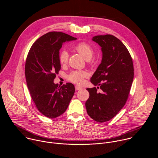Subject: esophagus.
Wrapping results in <instances>:
<instances>
[{
	"mask_svg": "<svg viewBox=\"0 0 158 158\" xmlns=\"http://www.w3.org/2000/svg\"><path fill=\"white\" fill-rule=\"evenodd\" d=\"M75 89H76V91H79V90H81L82 89V87H81L79 86H77V85H76L75 86Z\"/></svg>",
	"mask_w": 158,
	"mask_h": 158,
	"instance_id": "34e87169",
	"label": "esophagus"
}]
</instances>
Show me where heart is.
Masks as SVG:
<instances>
[{"mask_svg":"<svg viewBox=\"0 0 158 158\" xmlns=\"http://www.w3.org/2000/svg\"><path fill=\"white\" fill-rule=\"evenodd\" d=\"M74 49L81 54L85 60H89L94 55V50L90 45L86 42H79L74 47ZM69 54L67 51L62 50L59 54V61L60 64H65L69 60ZM88 73L84 71H75L71 73L67 76V79L69 81L77 84H81L84 82V79L87 77Z\"/></svg>","mask_w":158,"mask_h":158,"instance_id":"1","label":"heart"}]
</instances>
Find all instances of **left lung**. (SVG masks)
I'll list each match as a JSON object with an SVG mask.
<instances>
[{
  "label": "left lung",
  "instance_id": "left-lung-1",
  "mask_svg": "<svg viewBox=\"0 0 158 158\" xmlns=\"http://www.w3.org/2000/svg\"><path fill=\"white\" fill-rule=\"evenodd\" d=\"M101 47V63L91 78L100 88L86 89L89 98L85 102L88 115L99 123L106 122L118 114L125 105L134 78L132 57L124 44L115 36L107 34L92 39Z\"/></svg>",
  "mask_w": 158,
  "mask_h": 158
}]
</instances>
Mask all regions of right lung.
I'll return each instance as SVG.
<instances>
[{
  "instance_id": "obj_1",
  "label": "right lung",
  "mask_w": 158,
  "mask_h": 158,
  "mask_svg": "<svg viewBox=\"0 0 158 158\" xmlns=\"http://www.w3.org/2000/svg\"><path fill=\"white\" fill-rule=\"evenodd\" d=\"M76 39L61 32H50L39 38L29 51L25 65L27 85L36 107L47 118L62 114L74 96L73 84L60 87L54 80L60 69L59 54L63 43Z\"/></svg>"
}]
</instances>
